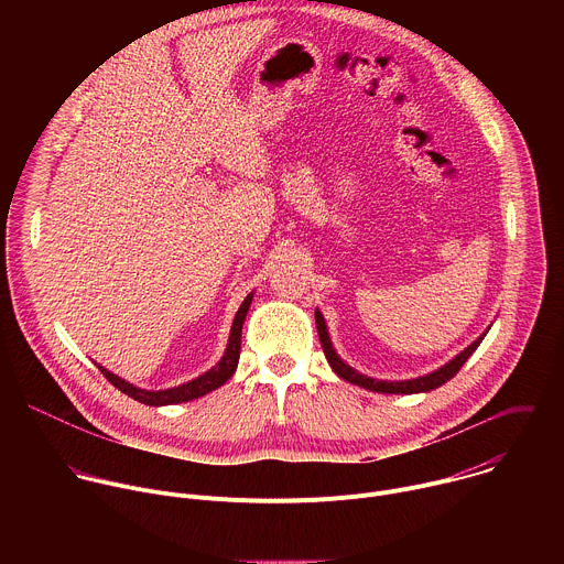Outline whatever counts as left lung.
<instances>
[{
    "label": "left lung",
    "mask_w": 564,
    "mask_h": 564,
    "mask_svg": "<svg viewBox=\"0 0 564 564\" xmlns=\"http://www.w3.org/2000/svg\"><path fill=\"white\" fill-rule=\"evenodd\" d=\"M314 318H316V330H318V341H321V348H324L326 352V359L330 364V368L346 381L355 383V386H361L366 390H372V392H386V394H415V392H431L435 388H440L442 383H446L448 379H453L459 368L466 364V359L477 350V346L481 344V339L487 337L489 328L481 333L468 348H464L459 355H455L448 364L440 366L437 370L429 372V375H422V377H415V379H401V381H388V379H375V377H368V375H361L359 370H355L352 366H348L335 350L333 346V339H330V333H328V326H326V318L324 314L318 312V307L314 310Z\"/></svg>",
    "instance_id": "8db88e82"
}]
</instances>
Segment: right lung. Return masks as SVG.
<instances>
[{"label":"right lung","instance_id":"obj_1","mask_svg":"<svg viewBox=\"0 0 564 564\" xmlns=\"http://www.w3.org/2000/svg\"><path fill=\"white\" fill-rule=\"evenodd\" d=\"M252 299H254V292H250L246 296V301L240 303V307H238V312L234 316V324H231L229 339H227V348H225L220 361L214 368H209L207 372H203L196 379H192V381H185V383L167 388V390H147V388H138V386L124 381L122 377L113 375L111 370H107L100 364H98V368L118 390H122L124 394H129L131 399L140 401V404H147V406H172V404H183V401L198 399V397L220 388L236 372L238 357H240V333H243V324H246L248 310L252 305Z\"/></svg>","mask_w":564,"mask_h":564}]
</instances>
